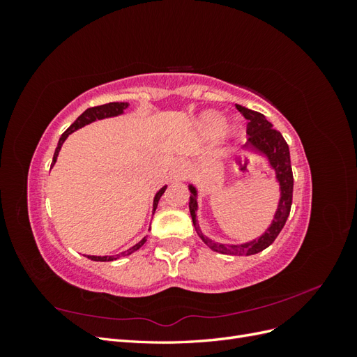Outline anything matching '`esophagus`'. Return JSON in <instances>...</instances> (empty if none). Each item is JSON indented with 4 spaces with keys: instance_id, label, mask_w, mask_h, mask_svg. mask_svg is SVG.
Here are the masks:
<instances>
[{
    "instance_id": "1",
    "label": "esophagus",
    "mask_w": 357,
    "mask_h": 357,
    "mask_svg": "<svg viewBox=\"0 0 357 357\" xmlns=\"http://www.w3.org/2000/svg\"><path fill=\"white\" fill-rule=\"evenodd\" d=\"M185 171H186L185 162L178 160V162H176L174 167H172L171 174H172V177H174V178H183V176H185Z\"/></svg>"
}]
</instances>
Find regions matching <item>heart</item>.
I'll return each instance as SVG.
<instances>
[{
  "instance_id": "obj_1",
  "label": "heart",
  "mask_w": 357,
  "mask_h": 357,
  "mask_svg": "<svg viewBox=\"0 0 357 357\" xmlns=\"http://www.w3.org/2000/svg\"><path fill=\"white\" fill-rule=\"evenodd\" d=\"M225 117L222 114H218V113H207L204 116V121H202V125H204V129L207 131L208 134H218L220 132L223 126H225Z\"/></svg>"
}]
</instances>
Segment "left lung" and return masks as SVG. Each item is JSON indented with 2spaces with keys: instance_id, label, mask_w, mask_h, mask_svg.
Wrapping results in <instances>:
<instances>
[{
  "instance_id": "obj_1",
  "label": "left lung",
  "mask_w": 357,
  "mask_h": 357,
  "mask_svg": "<svg viewBox=\"0 0 357 357\" xmlns=\"http://www.w3.org/2000/svg\"><path fill=\"white\" fill-rule=\"evenodd\" d=\"M236 110H238L247 119V135H248V146L256 149L269 159V164L275 169L277 180L280 181V189H282V198L277 213L274 215L273 225L269 226L268 231L259 236L257 240L250 243L240 244V245H226L214 243L199 231V226L197 223V190L193 186H189L192 195L189 201V210L192 215L193 226H195L197 234L201 236V240L207 244L211 250L219 252L223 255H234V256H250L259 252L265 250L266 247L271 245L278 234L282 232L283 226L289 218L290 207H291V197H294V172H291L290 165V153L289 146L283 135L280 131L273 128V123L268 122L265 116L259 112H253L250 109H245L243 105L236 104Z\"/></svg>"
}]
</instances>
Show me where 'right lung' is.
<instances>
[{
    "instance_id": "1",
    "label": "right lung",
    "mask_w": 357,
    "mask_h": 357,
    "mask_svg": "<svg viewBox=\"0 0 357 357\" xmlns=\"http://www.w3.org/2000/svg\"><path fill=\"white\" fill-rule=\"evenodd\" d=\"M128 105H129L128 102H109V104H102V105L91 107V109H88L86 112H83V113L77 117V121H75V122H74V123L67 129V131L61 135L59 142H58V147H56V150H55V155H53L52 167H53V164H55V162H56V158H58V153H59V150H61L62 143L66 142V138H67L71 132L77 131L79 128H82V126H84V125H88V123H91V122L98 121V119H104V117H112V116L122 114V113H123V110L126 109ZM165 189H167V186H164V188H162V189L156 193L155 201H153V211L156 210V207H158V202H159L160 197L164 195ZM144 243H146V238H143V240L139 241L138 244H135L134 247L129 248V250H126V252H123V253H121V255H116V256H88V257L91 259V261H96V262H110V261H116V259H119V257H123V256H128V255H131V253L137 252L138 248L142 247Z\"/></svg>"
}]
</instances>
